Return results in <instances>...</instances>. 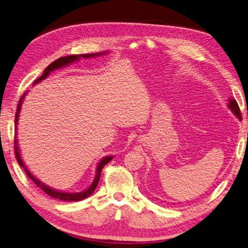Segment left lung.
I'll return each mask as SVG.
<instances>
[{"instance_id":"obj_1","label":"left lung","mask_w":248,"mask_h":248,"mask_svg":"<svg viewBox=\"0 0 248 248\" xmlns=\"http://www.w3.org/2000/svg\"><path fill=\"white\" fill-rule=\"evenodd\" d=\"M228 106H229V108L232 110V113H233L236 117H239V119H241L242 117L241 110H240L239 105H237V102L234 99L229 100V104H228Z\"/></svg>"}]
</instances>
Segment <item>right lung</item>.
Returning <instances> with one entry per match:
<instances>
[{
    "instance_id": "1",
    "label": "right lung",
    "mask_w": 248,
    "mask_h": 248,
    "mask_svg": "<svg viewBox=\"0 0 248 248\" xmlns=\"http://www.w3.org/2000/svg\"><path fill=\"white\" fill-rule=\"evenodd\" d=\"M102 53L104 52H100V53H89V55H71V56H67V57H62V58H59V59H57L56 61H53L52 63H50L49 65H48L45 70H44V73L43 75L40 77V78H37L35 81H34V84H36V82H40L41 80L45 79L46 77L49 75V73L52 72L53 70L56 69H59V67H62L64 65H67L70 64V63L74 62V61H77L79 59V58H91V57H94V56H100L102 55ZM26 94V93H24ZM24 94L21 96V99L19 100V103H18V108H17V111H16V116H15V124H17L18 121V116H19V111H20V108H21V103H22V100L24 98ZM15 156H16V159L18 163L20 164V167H22L24 169V172L27 173V175L30 177L33 183L35 184V185L37 187H40L42 190L47 193L48 196H50L51 198H55V199H59V200H62V201H80V200H84V199L88 198L92 192H93L95 190L96 186H98L99 184V181H100V177H101V172H102V169L104 168V166H106L111 159H113L114 157L113 156H108V157H105L101 160V161L99 162L98 167H96V173H95V177H94V181L93 183L91 184V186L87 189V190L82 191V192H75V193H69V192H61V191H58L56 190V189H52L50 187L46 186L45 184H43L40 179L36 178L35 176H33L32 174L29 172V170L27 169V167L24 166V163L22 161L21 159V156H20V153H19V149H18V145H17V139L15 138Z\"/></svg>"
}]
</instances>
